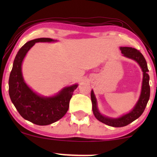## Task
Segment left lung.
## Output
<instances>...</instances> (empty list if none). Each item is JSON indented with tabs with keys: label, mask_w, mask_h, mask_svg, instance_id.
<instances>
[{
	"label": "left lung",
	"mask_w": 157,
	"mask_h": 157,
	"mask_svg": "<svg viewBox=\"0 0 157 157\" xmlns=\"http://www.w3.org/2000/svg\"><path fill=\"white\" fill-rule=\"evenodd\" d=\"M120 50H121L122 54H123L125 57H128V58L132 59L137 62L143 72V79H142L141 94H140V99L136 102V105L130 112L119 118H110L102 115L97 109V100L94 91H91V102H92V110L95 117L102 123H105L106 125L112 126V127H123V126L131 123L135 120L140 117L146 107L147 102L149 100V97H150L149 75L147 74L148 68H147V63L145 57L142 55L141 52L134 48L120 47Z\"/></svg>",
	"instance_id": "left-lung-1"
}]
</instances>
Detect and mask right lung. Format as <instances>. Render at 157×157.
Instances as JSON below:
<instances>
[{
  "mask_svg": "<svg viewBox=\"0 0 157 157\" xmlns=\"http://www.w3.org/2000/svg\"><path fill=\"white\" fill-rule=\"evenodd\" d=\"M51 38L29 41L16 55L9 79V94L12 103L25 120L38 125H47L59 120L67 112L69 102L77 84L62 89L53 97H45L34 92L23 78L21 66L25 56L35 43L53 42Z\"/></svg>",
  "mask_w": 157,
  "mask_h": 157,
  "instance_id": "obj_1",
  "label": "right lung"
}]
</instances>
